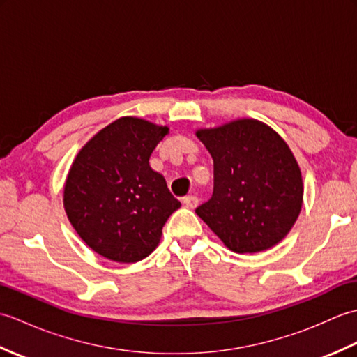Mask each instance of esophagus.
<instances>
[{"mask_svg": "<svg viewBox=\"0 0 357 357\" xmlns=\"http://www.w3.org/2000/svg\"><path fill=\"white\" fill-rule=\"evenodd\" d=\"M198 202H199V199L196 195H188L183 198V204L187 208H195L196 206H198Z\"/></svg>", "mask_w": 357, "mask_h": 357, "instance_id": "esophagus-1", "label": "esophagus"}]
</instances>
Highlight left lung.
Masks as SVG:
<instances>
[{"mask_svg": "<svg viewBox=\"0 0 357 357\" xmlns=\"http://www.w3.org/2000/svg\"><path fill=\"white\" fill-rule=\"evenodd\" d=\"M213 158L211 198L196 208L234 253H257L282 241L302 208L304 184L290 147L267 124L236 119L196 132Z\"/></svg>", "mask_w": 357, "mask_h": 357, "instance_id": "1", "label": "left lung"}]
</instances>
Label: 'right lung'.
I'll list each match as a JSON object with an SVG mask.
<instances>
[{
  "label": "right lung",
  "mask_w": 357,
  "mask_h": 357,
  "mask_svg": "<svg viewBox=\"0 0 357 357\" xmlns=\"http://www.w3.org/2000/svg\"><path fill=\"white\" fill-rule=\"evenodd\" d=\"M169 127L124 116L104 127L75 158L64 185V208L86 244L110 261H142L158 247L162 227L181 202L151 151Z\"/></svg>",
  "instance_id": "right-lung-1"
}]
</instances>
